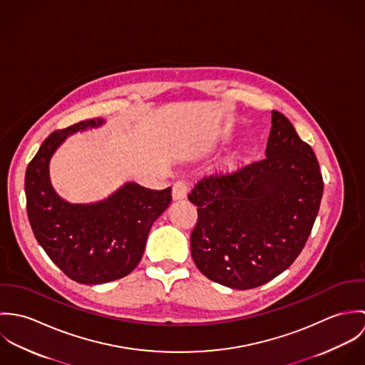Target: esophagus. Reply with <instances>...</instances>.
<instances>
[{
    "instance_id": "esophagus-1",
    "label": "esophagus",
    "mask_w": 365,
    "mask_h": 365,
    "mask_svg": "<svg viewBox=\"0 0 365 365\" xmlns=\"http://www.w3.org/2000/svg\"><path fill=\"white\" fill-rule=\"evenodd\" d=\"M188 192V185L185 181H177L173 185V200L174 201H180L184 200L187 197Z\"/></svg>"
}]
</instances>
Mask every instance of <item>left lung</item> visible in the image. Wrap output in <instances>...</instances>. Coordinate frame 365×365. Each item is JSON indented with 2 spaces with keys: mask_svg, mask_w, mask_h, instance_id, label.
Returning a JSON list of instances; mask_svg holds the SVG:
<instances>
[{
  "mask_svg": "<svg viewBox=\"0 0 365 365\" xmlns=\"http://www.w3.org/2000/svg\"><path fill=\"white\" fill-rule=\"evenodd\" d=\"M323 195L312 148L271 112L265 157L215 167L194 185L198 207L191 255L198 269L233 289H252L284 272L302 252Z\"/></svg>",
  "mask_w": 365,
  "mask_h": 365,
  "instance_id": "left-lung-1",
  "label": "left lung"
}]
</instances>
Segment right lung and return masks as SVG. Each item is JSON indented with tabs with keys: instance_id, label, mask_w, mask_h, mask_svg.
Masks as SVG:
<instances>
[{
	"instance_id": "obj_1",
	"label": "right lung",
	"mask_w": 365,
	"mask_h": 365,
	"mask_svg": "<svg viewBox=\"0 0 365 365\" xmlns=\"http://www.w3.org/2000/svg\"><path fill=\"white\" fill-rule=\"evenodd\" d=\"M104 123L96 118L53 132L25 174L28 217L38 243L68 278L86 285L132 272L143 256L152 225L171 202V187L157 191L136 182H125L91 204H71L54 191L49 174L54 152L67 136Z\"/></svg>"
}]
</instances>
